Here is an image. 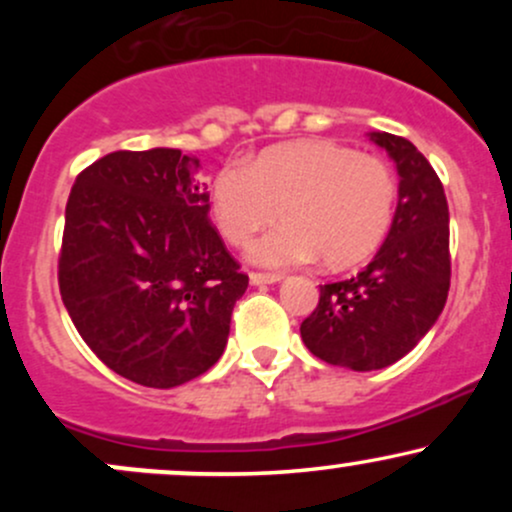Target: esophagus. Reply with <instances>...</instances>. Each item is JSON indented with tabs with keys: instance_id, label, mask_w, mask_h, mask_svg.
I'll list each match as a JSON object with an SVG mask.
<instances>
[{
	"instance_id": "34e87169",
	"label": "esophagus",
	"mask_w": 512,
	"mask_h": 512,
	"mask_svg": "<svg viewBox=\"0 0 512 512\" xmlns=\"http://www.w3.org/2000/svg\"><path fill=\"white\" fill-rule=\"evenodd\" d=\"M284 276L281 274H262V272H250V284L252 286H264V284H276Z\"/></svg>"
}]
</instances>
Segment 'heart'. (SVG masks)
I'll list each match as a JSON object with an SVG mask.
<instances>
[{
  "mask_svg": "<svg viewBox=\"0 0 512 512\" xmlns=\"http://www.w3.org/2000/svg\"><path fill=\"white\" fill-rule=\"evenodd\" d=\"M211 219L236 248L281 216L284 226L248 252L269 269L322 262L354 267L375 255L397 209V178L380 156L310 139L281 144L245 168H221L209 190Z\"/></svg>",
  "mask_w": 512,
  "mask_h": 512,
  "instance_id": "1",
  "label": "heart"
}]
</instances>
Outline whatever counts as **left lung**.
Masks as SVG:
<instances>
[{
	"label": "left lung",
	"instance_id": "8db88e82",
	"mask_svg": "<svg viewBox=\"0 0 512 512\" xmlns=\"http://www.w3.org/2000/svg\"><path fill=\"white\" fill-rule=\"evenodd\" d=\"M399 175L390 233L363 272L320 286L301 337L310 354L358 373L407 356L443 313L450 289V214L443 182L409 139L368 132Z\"/></svg>",
	"mask_w": 512,
	"mask_h": 512
}]
</instances>
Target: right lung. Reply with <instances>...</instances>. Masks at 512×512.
Segmentation results:
<instances>
[{"label": "right lung", "instance_id": "obj_1", "mask_svg": "<svg viewBox=\"0 0 512 512\" xmlns=\"http://www.w3.org/2000/svg\"><path fill=\"white\" fill-rule=\"evenodd\" d=\"M199 161L115 151L79 175L64 214L60 293L81 339L144 387H178L219 361L248 276L209 221Z\"/></svg>", "mask_w": 512, "mask_h": 512}]
</instances>
